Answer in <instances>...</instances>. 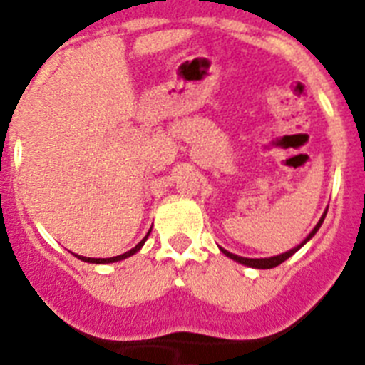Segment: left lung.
I'll use <instances>...</instances> for the list:
<instances>
[{
	"instance_id": "obj_1",
	"label": "left lung",
	"mask_w": 365,
	"mask_h": 365,
	"mask_svg": "<svg viewBox=\"0 0 365 365\" xmlns=\"http://www.w3.org/2000/svg\"><path fill=\"white\" fill-rule=\"evenodd\" d=\"M325 215H327V212H324V215H322V219H320V221H318V225H316V227L312 228L311 234H309L307 237H305V240H303L302 243L298 245V247L291 248V250H289V252H283V254H279V256H274V257H261V259H252V257H241V256H235V254H230V252H228V250H225V248H221V252L225 254V256L230 257V259H234V261H237V263H241V265L252 267V269H274V267L282 265L283 261L289 259V257H291L292 254L296 252V250H299V248H302L303 245H305V243H307L309 240H311L312 235H314L316 232H318V228L322 227V222H324Z\"/></svg>"
}]
</instances>
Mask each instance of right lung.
<instances>
[{"label": "right lung", "mask_w": 365, "mask_h": 365, "mask_svg": "<svg viewBox=\"0 0 365 365\" xmlns=\"http://www.w3.org/2000/svg\"><path fill=\"white\" fill-rule=\"evenodd\" d=\"M148 235H150V232H148ZM148 235H146V237H144L143 241H140V243L137 245V247L131 248V250H128V252L120 254V256H115V257H83V256H78V259L87 261V263H115V261L125 259V257L133 256L135 252H138V250H140V248H143V245L146 243V240H148Z\"/></svg>", "instance_id": "1"}]
</instances>
